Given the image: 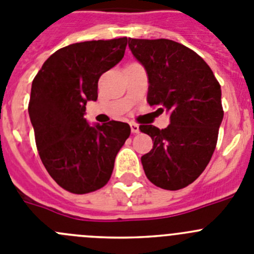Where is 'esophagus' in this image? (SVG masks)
<instances>
[{
	"label": "esophagus",
	"instance_id": "obj_1",
	"mask_svg": "<svg viewBox=\"0 0 254 254\" xmlns=\"http://www.w3.org/2000/svg\"><path fill=\"white\" fill-rule=\"evenodd\" d=\"M129 126H131L132 133H138V132H139L138 125H136V123H129Z\"/></svg>",
	"mask_w": 254,
	"mask_h": 254
}]
</instances>
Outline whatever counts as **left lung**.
<instances>
[{
    "mask_svg": "<svg viewBox=\"0 0 254 254\" xmlns=\"http://www.w3.org/2000/svg\"><path fill=\"white\" fill-rule=\"evenodd\" d=\"M128 46L147 73L148 104L170 112L166 128L139 126L153 141L141 157L145 174L161 189H183L205 170L217 146L224 116L220 85L203 58L183 44L128 39Z\"/></svg>",
    "mask_w": 254,
    "mask_h": 254,
    "instance_id": "8db88e82",
    "label": "left lung"
}]
</instances>
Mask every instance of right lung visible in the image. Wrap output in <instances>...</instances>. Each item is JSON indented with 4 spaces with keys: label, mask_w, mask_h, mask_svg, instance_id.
Returning a JSON list of instances; mask_svg holds the SVG:
<instances>
[{
    "label": "right lung",
    "mask_w": 254,
    "mask_h": 254,
    "mask_svg": "<svg viewBox=\"0 0 254 254\" xmlns=\"http://www.w3.org/2000/svg\"><path fill=\"white\" fill-rule=\"evenodd\" d=\"M127 37L76 43L59 49L32 80L29 116L44 166L73 194L101 189L111 179L131 127L111 121L89 126L87 102L98 98V80L122 60Z\"/></svg>",
    "instance_id": "1"
}]
</instances>
